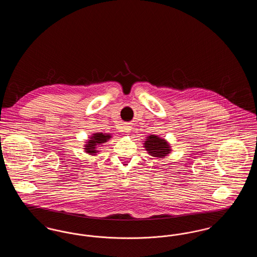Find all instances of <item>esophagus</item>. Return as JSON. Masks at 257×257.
<instances>
[{
    "label": "esophagus",
    "mask_w": 257,
    "mask_h": 257,
    "mask_svg": "<svg viewBox=\"0 0 257 257\" xmlns=\"http://www.w3.org/2000/svg\"><path fill=\"white\" fill-rule=\"evenodd\" d=\"M123 131L125 132V133H131V131H132V126L130 125V124H124V126H123Z\"/></svg>",
    "instance_id": "obj_1"
}]
</instances>
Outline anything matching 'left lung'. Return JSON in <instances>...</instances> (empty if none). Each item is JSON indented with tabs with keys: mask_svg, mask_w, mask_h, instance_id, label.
<instances>
[{
	"mask_svg": "<svg viewBox=\"0 0 257 257\" xmlns=\"http://www.w3.org/2000/svg\"><path fill=\"white\" fill-rule=\"evenodd\" d=\"M144 147L150 156L156 159L165 158L172 151L168 141L158 135H148L144 141Z\"/></svg>",
	"mask_w": 257,
	"mask_h": 257,
	"instance_id": "1",
	"label": "left lung"
}]
</instances>
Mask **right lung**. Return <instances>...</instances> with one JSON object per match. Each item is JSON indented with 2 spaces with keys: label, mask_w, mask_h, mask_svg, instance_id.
Segmentation results:
<instances>
[{
  "label": "right lung",
  "mask_w": 257,
  "mask_h": 257,
  "mask_svg": "<svg viewBox=\"0 0 257 257\" xmlns=\"http://www.w3.org/2000/svg\"><path fill=\"white\" fill-rule=\"evenodd\" d=\"M111 138V135L106 134V133H94L91 135L88 140L86 141V145L84 146V150L85 152L91 155V156H96L98 153L100 152L98 147H102L105 143H107Z\"/></svg>",
  "instance_id": "obj_1"
}]
</instances>
